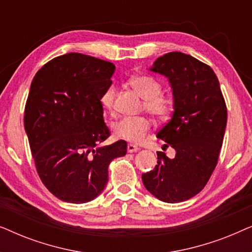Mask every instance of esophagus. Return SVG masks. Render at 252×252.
<instances>
[{"label":"esophagus","instance_id":"34e87169","mask_svg":"<svg viewBox=\"0 0 252 252\" xmlns=\"http://www.w3.org/2000/svg\"><path fill=\"white\" fill-rule=\"evenodd\" d=\"M139 150H140V148L134 146V144H128V146H127V151H128V153H136V151H139Z\"/></svg>","mask_w":252,"mask_h":252}]
</instances>
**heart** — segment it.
I'll use <instances>...</instances> for the list:
<instances>
[{
    "label": "heart",
    "mask_w": 252,
    "mask_h": 252,
    "mask_svg": "<svg viewBox=\"0 0 252 252\" xmlns=\"http://www.w3.org/2000/svg\"><path fill=\"white\" fill-rule=\"evenodd\" d=\"M132 88L143 97V109L155 119L166 120L174 110V97L161 93V85L150 75H140L129 80ZM115 97V88L109 87L103 93L101 104L103 109L111 111ZM151 129L150 120L147 117H123L113 123L112 130L116 137L130 143H141Z\"/></svg>",
    "instance_id": "heart-1"
}]
</instances>
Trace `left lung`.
Segmentation results:
<instances>
[{"label": "left lung", "instance_id": "obj_1", "mask_svg": "<svg viewBox=\"0 0 252 252\" xmlns=\"http://www.w3.org/2000/svg\"><path fill=\"white\" fill-rule=\"evenodd\" d=\"M150 71L168 79L174 112L157 133L175 157L157 153V165L142 174L147 190L159 201L179 203L197 195L218 163L227 108L218 78L209 65L179 51L158 57Z\"/></svg>", "mask_w": 252, "mask_h": 252}]
</instances>
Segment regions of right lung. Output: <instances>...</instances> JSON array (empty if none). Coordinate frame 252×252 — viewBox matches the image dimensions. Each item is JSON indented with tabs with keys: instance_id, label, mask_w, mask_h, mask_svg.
<instances>
[{
	"instance_id": "1",
	"label": "right lung",
	"mask_w": 252,
	"mask_h": 252,
	"mask_svg": "<svg viewBox=\"0 0 252 252\" xmlns=\"http://www.w3.org/2000/svg\"><path fill=\"white\" fill-rule=\"evenodd\" d=\"M115 65L70 53L44 64L33 78L24 126L37 174L64 202L92 201L108 184L112 159L125 156L127 143H99L110 136L101 97L111 86Z\"/></svg>"
}]
</instances>
